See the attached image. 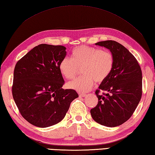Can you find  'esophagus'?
Returning a JSON list of instances; mask_svg holds the SVG:
<instances>
[{
  "instance_id": "1",
  "label": "esophagus",
  "mask_w": 155,
  "mask_h": 155,
  "mask_svg": "<svg viewBox=\"0 0 155 155\" xmlns=\"http://www.w3.org/2000/svg\"><path fill=\"white\" fill-rule=\"evenodd\" d=\"M79 96L80 97H84L86 96V94H84V93H79Z\"/></svg>"
}]
</instances>
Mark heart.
I'll return each mask as SVG.
<instances>
[{"label": "heart", "mask_w": 155, "mask_h": 155, "mask_svg": "<svg viewBox=\"0 0 155 155\" xmlns=\"http://www.w3.org/2000/svg\"><path fill=\"white\" fill-rule=\"evenodd\" d=\"M72 57L64 56L59 62L62 75L72 80L82 68L83 75L69 84V86L80 93L91 90L96 81L101 83L109 77L114 66V57L108 50L82 45L72 50Z\"/></svg>", "instance_id": "1"}]
</instances>
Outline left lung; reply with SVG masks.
<instances>
[{"mask_svg": "<svg viewBox=\"0 0 155 155\" xmlns=\"http://www.w3.org/2000/svg\"><path fill=\"white\" fill-rule=\"evenodd\" d=\"M95 44L109 49L114 57V66L95 91L99 101L91 114L100 124L117 127L131 117L142 98V70L135 56L120 43L108 40Z\"/></svg>", "mask_w": 155, "mask_h": 155, "instance_id": "1", "label": "left lung"}]
</instances>
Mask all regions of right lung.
<instances>
[{
  "instance_id": "obj_1",
  "label": "right lung",
  "mask_w": 155,
  "mask_h": 155,
  "mask_svg": "<svg viewBox=\"0 0 155 155\" xmlns=\"http://www.w3.org/2000/svg\"><path fill=\"white\" fill-rule=\"evenodd\" d=\"M62 45L40 44L19 60L13 73L12 94L22 117L44 128L64 118L78 98L73 89L62 88L64 81L58 65L66 56Z\"/></svg>"
}]
</instances>
